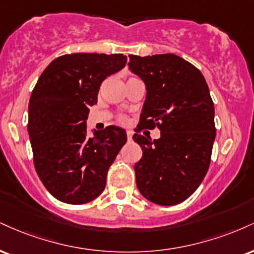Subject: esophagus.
Instances as JSON below:
<instances>
[{
  "instance_id": "obj_1",
  "label": "esophagus",
  "mask_w": 254,
  "mask_h": 254,
  "mask_svg": "<svg viewBox=\"0 0 254 254\" xmlns=\"http://www.w3.org/2000/svg\"><path fill=\"white\" fill-rule=\"evenodd\" d=\"M127 140H132V132L131 131H127Z\"/></svg>"
}]
</instances>
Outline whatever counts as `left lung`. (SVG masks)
<instances>
[{
	"label": "left lung",
	"mask_w": 254,
	"mask_h": 254,
	"mask_svg": "<svg viewBox=\"0 0 254 254\" xmlns=\"http://www.w3.org/2000/svg\"><path fill=\"white\" fill-rule=\"evenodd\" d=\"M129 69L145 84L140 124L161 137L135 133L143 150L136 185L146 200L173 206L188 198L206 176L215 139L214 104L204 77L175 54L129 56Z\"/></svg>",
	"instance_id": "obj_1"
}]
</instances>
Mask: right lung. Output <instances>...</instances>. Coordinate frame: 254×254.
<instances>
[{
    "mask_svg": "<svg viewBox=\"0 0 254 254\" xmlns=\"http://www.w3.org/2000/svg\"><path fill=\"white\" fill-rule=\"evenodd\" d=\"M123 54L74 53L54 59L29 99L28 133L38 175L65 203L90 202L103 193L106 174L127 132L111 127L87 137L90 106L106 77L124 68Z\"/></svg>",
    "mask_w": 254,
    "mask_h": 254,
    "instance_id": "obj_1",
    "label": "right lung"
}]
</instances>
